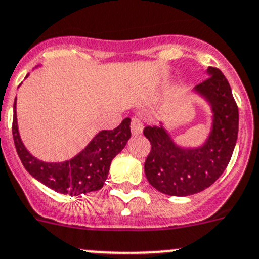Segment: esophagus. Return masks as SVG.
I'll list each match as a JSON object with an SVG mask.
<instances>
[{
    "label": "esophagus",
    "mask_w": 259,
    "mask_h": 259,
    "mask_svg": "<svg viewBox=\"0 0 259 259\" xmlns=\"http://www.w3.org/2000/svg\"><path fill=\"white\" fill-rule=\"evenodd\" d=\"M130 129H132L133 136H139L143 132V123L138 118H132V123H130Z\"/></svg>",
    "instance_id": "34e87169"
}]
</instances>
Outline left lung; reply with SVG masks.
<instances>
[{
  "label": "left lung",
  "instance_id": "obj_1",
  "mask_svg": "<svg viewBox=\"0 0 259 259\" xmlns=\"http://www.w3.org/2000/svg\"><path fill=\"white\" fill-rule=\"evenodd\" d=\"M208 78L194 92L210 104L212 122L207 139L199 147H181L160 126H146L143 134L151 143L145 161L148 183L156 190L186 197L212 185L228 165L238 133V108L224 74L208 66Z\"/></svg>",
  "mask_w": 259,
  "mask_h": 259
}]
</instances>
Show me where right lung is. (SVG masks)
Returning a JSON list of instances; mask_svg holds the SVG:
<instances>
[{
	"label": "right lung",
	"instance_id": "right-lung-1",
	"mask_svg": "<svg viewBox=\"0 0 259 259\" xmlns=\"http://www.w3.org/2000/svg\"><path fill=\"white\" fill-rule=\"evenodd\" d=\"M15 108L17 98L14 102L13 138L18 156L27 172L55 192L71 197L96 192L104 186L113 157L122 151L132 136L130 118H125L116 129L99 132L91 142L70 160L47 163L32 156L24 147L18 130Z\"/></svg>",
	"mask_w": 259,
	"mask_h": 259
}]
</instances>
